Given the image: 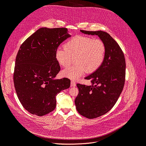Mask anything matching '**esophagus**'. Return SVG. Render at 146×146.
Returning <instances> with one entry per match:
<instances>
[{
  "instance_id": "1",
  "label": "esophagus",
  "mask_w": 146,
  "mask_h": 146,
  "mask_svg": "<svg viewBox=\"0 0 146 146\" xmlns=\"http://www.w3.org/2000/svg\"><path fill=\"white\" fill-rule=\"evenodd\" d=\"M76 85V82L73 80H72L71 81V86H75Z\"/></svg>"
}]
</instances>
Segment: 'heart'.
<instances>
[{
	"label": "heart",
	"mask_w": 146,
	"mask_h": 146,
	"mask_svg": "<svg viewBox=\"0 0 146 146\" xmlns=\"http://www.w3.org/2000/svg\"><path fill=\"white\" fill-rule=\"evenodd\" d=\"M106 45L100 39L76 36L69 40L64 48L55 52V59L58 64L67 67L75 61L73 66L62 71V76L73 80H78L86 72L92 73L102 66L106 55Z\"/></svg>",
	"instance_id": "b5f03b06"
}]
</instances>
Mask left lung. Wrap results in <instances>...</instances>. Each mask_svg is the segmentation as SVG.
Listing matches in <instances>:
<instances>
[{"instance_id":"obj_1","label":"left lung","mask_w":146,"mask_h":146,"mask_svg":"<svg viewBox=\"0 0 146 146\" xmlns=\"http://www.w3.org/2000/svg\"><path fill=\"white\" fill-rule=\"evenodd\" d=\"M80 31L98 36L106 48L102 66L85 78L91 80L92 85L77 84L79 94L75 99L76 109L82 116L94 119L108 112L117 101L125 84V59L118 43L107 32L82 30Z\"/></svg>"}]
</instances>
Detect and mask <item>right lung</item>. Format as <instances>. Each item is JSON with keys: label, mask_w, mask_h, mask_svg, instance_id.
<instances>
[{"label": "right lung", "mask_w": 146, "mask_h": 146, "mask_svg": "<svg viewBox=\"0 0 146 146\" xmlns=\"http://www.w3.org/2000/svg\"><path fill=\"white\" fill-rule=\"evenodd\" d=\"M71 36L67 28L38 29L25 40L16 56L14 84L18 98L29 113L42 116L56 107V96L70 86L67 78L54 79L60 71L55 52Z\"/></svg>", "instance_id": "1"}]
</instances>
